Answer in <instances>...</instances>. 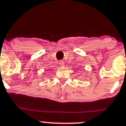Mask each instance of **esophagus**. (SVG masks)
<instances>
[{
    "label": "esophagus",
    "instance_id": "obj_1",
    "mask_svg": "<svg viewBox=\"0 0 126 126\" xmlns=\"http://www.w3.org/2000/svg\"><path fill=\"white\" fill-rule=\"evenodd\" d=\"M59 64H60L61 66H63L64 64H65V62H64L63 60H60V61H59Z\"/></svg>",
    "mask_w": 126,
    "mask_h": 126
}]
</instances>
